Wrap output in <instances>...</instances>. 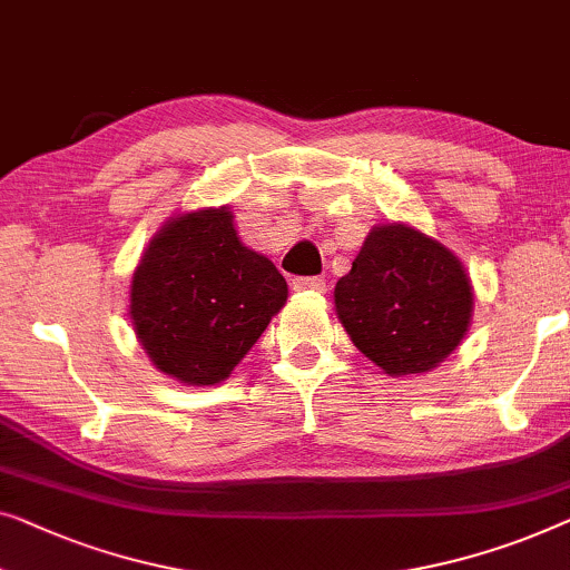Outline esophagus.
Wrapping results in <instances>:
<instances>
[{
	"label": "esophagus",
	"mask_w": 570,
	"mask_h": 570,
	"mask_svg": "<svg viewBox=\"0 0 570 570\" xmlns=\"http://www.w3.org/2000/svg\"><path fill=\"white\" fill-rule=\"evenodd\" d=\"M293 291H308V293H324L326 279L324 277H295Z\"/></svg>",
	"instance_id": "obj_1"
}]
</instances>
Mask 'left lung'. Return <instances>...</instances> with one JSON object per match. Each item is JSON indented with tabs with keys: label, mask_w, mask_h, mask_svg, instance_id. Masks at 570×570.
Wrapping results in <instances>:
<instances>
[{
	"label": "left lung",
	"mask_w": 570,
	"mask_h": 570,
	"mask_svg": "<svg viewBox=\"0 0 570 570\" xmlns=\"http://www.w3.org/2000/svg\"><path fill=\"white\" fill-rule=\"evenodd\" d=\"M334 303L365 357L387 375H411L440 365L463 340L473 287L450 249L391 224L365 238Z\"/></svg>",
	"instance_id": "left-lung-1"
}]
</instances>
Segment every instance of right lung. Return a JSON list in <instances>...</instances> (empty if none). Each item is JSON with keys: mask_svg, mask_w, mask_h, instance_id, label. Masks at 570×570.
Instances as JSON below:
<instances>
[{"mask_svg": "<svg viewBox=\"0 0 570 570\" xmlns=\"http://www.w3.org/2000/svg\"><path fill=\"white\" fill-rule=\"evenodd\" d=\"M285 298V277L238 242L230 210H200L156 234L134 272L130 318L161 373L216 385L265 334Z\"/></svg>", "mask_w": 570, "mask_h": 570, "instance_id": "right-lung-1", "label": "right lung"}]
</instances>
